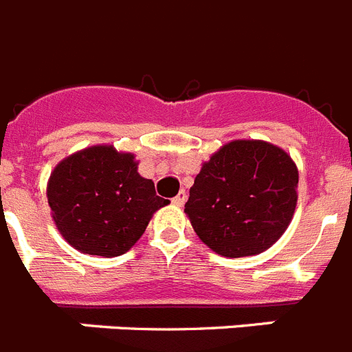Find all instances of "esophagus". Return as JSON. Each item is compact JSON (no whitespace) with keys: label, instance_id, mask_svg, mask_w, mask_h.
Listing matches in <instances>:
<instances>
[{"label":"esophagus","instance_id":"1","mask_svg":"<svg viewBox=\"0 0 352 352\" xmlns=\"http://www.w3.org/2000/svg\"><path fill=\"white\" fill-rule=\"evenodd\" d=\"M185 201H187V194H185V190H179L178 196L173 197V205L174 206H183V205H185Z\"/></svg>","mask_w":352,"mask_h":352}]
</instances>
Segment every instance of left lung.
<instances>
[{
    "label": "left lung",
    "mask_w": 352,
    "mask_h": 352,
    "mask_svg": "<svg viewBox=\"0 0 352 352\" xmlns=\"http://www.w3.org/2000/svg\"><path fill=\"white\" fill-rule=\"evenodd\" d=\"M297 183L299 170L285 149L265 140H231L203 164L185 213L217 254L254 256L287 231Z\"/></svg>",
    "instance_id": "left-lung-1"
}]
</instances>
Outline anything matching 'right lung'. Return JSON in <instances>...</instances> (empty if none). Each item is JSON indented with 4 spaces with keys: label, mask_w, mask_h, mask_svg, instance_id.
Returning <instances> with one entry per match:
<instances>
[{
    "label": "right lung",
    "mask_w": 352,
    "mask_h": 352,
    "mask_svg": "<svg viewBox=\"0 0 352 352\" xmlns=\"http://www.w3.org/2000/svg\"><path fill=\"white\" fill-rule=\"evenodd\" d=\"M137 169L133 153L108 144L85 147L56 164L46 194L53 221L69 245L104 258L133 248L153 213L169 205Z\"/></svg>",
    "instance_id": "obj_1"
}]
</instances>
